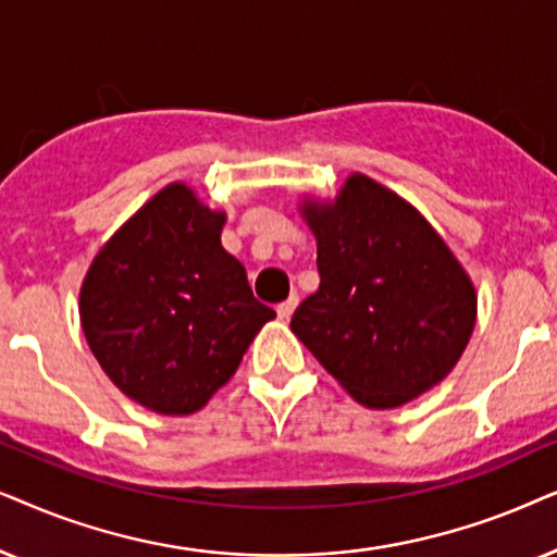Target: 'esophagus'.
<instances>
[{
	"mask_svg": "<svg viewBox=\"0 0 557 557\" xmlns=\"http://www.w3.org/2000/svg\"><path fill=\"white\" fill-rule=\"evenodd\" d=\"M295 308H298V295H290V298L283 300V302H280V306H277V315L285 318V321H287V318H290V315L295 313Z\"/></svg>",
	"mask_w": 557,
	"mask_h": 557,
	"instance_id": "esophagus-1",
	"label": "esophagus"
}]
</instances>
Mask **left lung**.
Masks as SVG:
<instances>
[{
    "label": "left lung",
    "mask_w": 557,
    "mask_h": 557,
    "mask_svg": "<svg viewBox=\"0 0 557 557\" xmlns=\"http://www.w3.org/2000/svg\"><path fill=\"white\" fill-rule=\"evenodd\" d=\"M321 285L290 329L367 407L435 387L469 344L476 293L435 228L397 193L351 175L336 203H306Z\"/></svg>",
    "instance_id": "left-lung-1"
}]
</instances>
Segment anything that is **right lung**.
<instances>
[{
  "mask_svg": "<svg viewBox=\"0 0 557 557\" xmlns=\"http://www.w3.org/2000/svg\"><path fill=\"white\" fill-rule=\"evenodd\" d=\"M226 216L173 183L103 244L81 287V325L103 372L160 414L201 410L274 310L221 247Z\"/></svg>",
  "mask_w": 557,
  "mask_h": 557,
  "instance_id": "obj_1",
  "label": "right lung"
}]
</instances>
